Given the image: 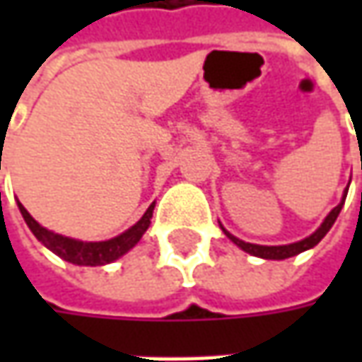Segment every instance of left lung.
Wrapping results in <instances>:
<instances>
[{
    "label": "left lung",
    "instance_id": "obj_1",
    "mask_svg": "<svg viewBox=\"0 0 362 362\" xmlns=\"http://www.w3.org/2000/svg\"><path fill=\"white\" fill-rule=\"evenodd\" d=\"M349 191V187H346ZM346 191H344V195H342L341 203L330 211L327 216V219L322 221V226L318 228V230L314 231L313 235H308V238H304V240H300L296 243H288V245H257V243H247L240 240V238H235V235H231L230 231H226L223 228V233L230 238L231 242L235 243L238 247H242L243 252H247V254H252V256H257V257H264V259H286V257H292L300 254V252H306V250H310L314 247L316 243L320 242L325 235L328 233V230L332 228V223L337 221V217L341 214L342 205H344V199H346Z\"/></svg>",
    "mask_w": 362,
    "mask_h": 362
}]
</instances>
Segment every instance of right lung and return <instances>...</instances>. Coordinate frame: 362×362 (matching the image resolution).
<instances>
[{
    "instance_id": "right-lung-1",
    "label": "right lung",
    "mask_w": 362,
    "mask_h": 362,
    "mask_svg": "<svg viewBox=\"0 0 362 362\" xmlns=\"http://www.w3.org/2000/svg\"><path fill=\"white\" fill-rule=\"evenodd\" d=\"M18 207H20L28 228L37 238V242L44 243L49 252H54L56 256H60L70 264H76V266H105V264H110V262L119 259L120 256H124L129 250H132L139 243L143 233L151 226L155 203L148 205L145 216L141 217L131 230H127L112 240H106V242H80V240H72V238H66L60 233H54V231L42 228L34 217L28 214V209L21 203H18Z\"/></svg>"
}]
</instances>
